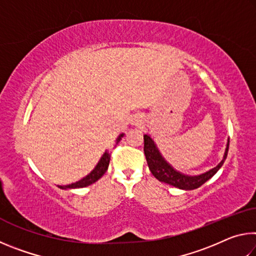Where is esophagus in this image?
I'll list each match as a JSON object with an SVG mask.
<instances>
[{"mask_svg":"<svg viewBox=\"0 0 256 256\" xmlns=\"http://www.w3.org/2000/svg\"><path fill=\"white\" fill-rule=\"evenodd\" d=\"M142 123H144L142 122V118H138V116H136V118H132V120H131V124L134 125V126H141Z\"/></svg>","mask_w":256,"mask_h":256,"instance_id":"34e87169","label":"esophagus"}]
</instances>
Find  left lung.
Returning <instances> with one entry per match:
<instances>
[{
  "instance_id": "obj_1",
  "label": "left lung",
  "mask_w": 256,
  "mask_h": 256,
  "mask_svg": "<svg viewBox=\"0 0 256 256\" xmlns=\"http://www.w3.org/2000/svg\"><path fill=\"white\" fill-rule=\"evenodd\" d=\"M144 154L146 162H148L149 170L156 178L159 182H164L172 186H175L177 188L190 190H196L200 188L201 185L206 183V180H209L212 176H214L216 172H218L224 162V160L227 158L228 149H229V140L227 141L226 150H224V158L216 167L212 170H208L203 174L196 175V176H190L185 175L183 172H177L170 164L166 162V159L162 157V154H160L157 144H154L149 134H144Z\"/></svg>"
}]
</instances>
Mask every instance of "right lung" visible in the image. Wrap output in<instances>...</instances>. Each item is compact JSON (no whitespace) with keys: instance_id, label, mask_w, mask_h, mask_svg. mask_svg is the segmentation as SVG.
<instances>
[{"instance_id":"obj_1","label":"right lung","mask_w":256,"mask_h":256,"mask_svg":"<svg viewBox=\"0 0 256 256\" xmlns=\"http://www.w3.org/2000/svg\"><path fill=\"white\" fill-rule=\"evenodd\" d=\"M124 136V133L120 134L118 136V138L115 140V144H118V142L122 140V138ZM110 154L106 150L104 154L99 159L98 164L94 166V170L89 172L88 175L84 178L76 182V183H72V184H68V185H58L60 188L62 190H68V188H86V186H89L94 184V182H97L100 177L105 174L106 170H108V164H110Z\"/></svg>"}]
</instances>
